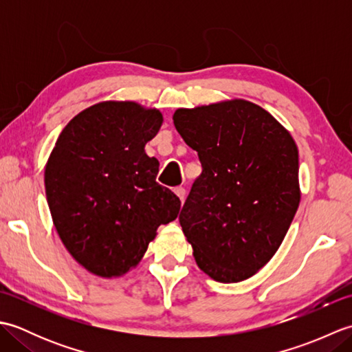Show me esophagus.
<instances>
[{"mask_svg":"<svg viewBox=\"0 0 352 352\" xmlns=\"http://www.w3.org/2000/svg\"><path fill=\"white\" fill-rule=\"evenodd\" d=\"M174 192H175V195H177L178 198H180V201L183 203L184 198H186V189H184V188H175Z\"/></svg>","mask_w":352,"mask_h":352,"instance_id":"esophagus-1","label":"esophagus"}]
</instances>
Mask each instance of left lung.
Returning <instances> with one entry per match:
<instances>
[{
    "mask_svg": "<svg viewBox=\"0 0 352 352\" xmlns=\"http://www.w3.org/2000/svg\"><path fill=\"white\" fill-rule=\"evenodd\" d=\"M172 119L203 164L178 218L197 265L214 281L248 280L274 257L300 206L295 140L242 98L177 109Z\"/></svg>",
    "mask_w": 352,
    "mask_h": 352,
    "instance_id": "8db88e82",
    "label": "left lung"
}]
</instances>
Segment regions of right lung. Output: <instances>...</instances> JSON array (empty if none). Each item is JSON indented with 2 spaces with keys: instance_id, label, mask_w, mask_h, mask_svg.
<instances>
[{
  "instance_id": "obj_1",
  "label": "right lung",
  "mask_w": 352,
  "mask_h": 352,
  "mask_svg": "<svg viewBox=\"0 0 352 352\" xmlns=\"http://www.w3.org/2000/svg\"><path fill=\"white\" fill-rule=\"evenodd\" d=\"M163 124L159 109L101 101L66 124L45 164V193L65 248L86 271L119 278L136 267L162 223L180 212L155 182L145 145Z\"/></svg>"
}]
</instances>
